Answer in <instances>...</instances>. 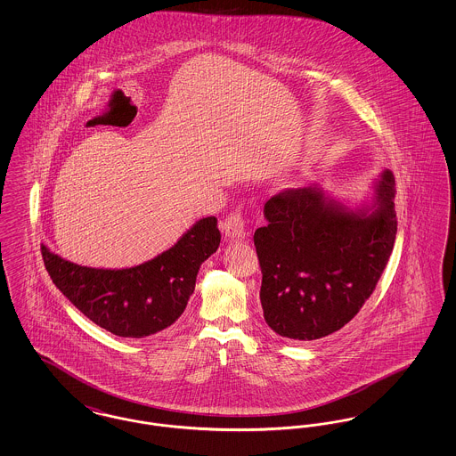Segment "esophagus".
I'll return each instance as SVG.
<instances>
[{"mask_svg": "<svg viewBox=\"0 0 456 456\" xmlns=\"http://www.w3.org/2000/svg\"><path fill=\"white\" fill-rule=\"evenodd\" d=\"M222 232L225 234V238L231 240H239L248 236L246 232V220L242 218L240 214H231L229 217L222 222Z\"/></svg>", "mask_w": 456, "mask_h": 456, "instance_id": "1", "label": "esophagus"}]
</instances>
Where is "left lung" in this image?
<instances>
[{"mask_svg": "<svg viewBox=\"0 0 456 456\" xmlns=\"http://www.w3.org/2000/svg\"><path fill=\"white\" fill-rule=\"evenodd\" d=\"M395 177L383 171L372 195L346 205L314 184L265 203L256 229L260 299L268 326L285 338L338 331L372 294L396 238Z\"/></svg>", "mask_w": 456, "mask_h": 456, "instance_id": "obj_1", "label": "left lung"}]
</instances>
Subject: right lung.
<instances>
[{"mask_svg":"<svg viewBox=\"0 0 456 456\" xmlns=\"http://www.w3.org/2000/svg\"><path fill=\"white\" fill-rule=\"evenodd\" d=\"M217 218H200L167 251L131 268H90L41 246L53 283L90 322L118 337L143 338L183 314L201 263L217 251Z\"/></svg>","mask_w":456,"mask_h":456,"instance_id":"1","label":"right lung"}]
</instances>
